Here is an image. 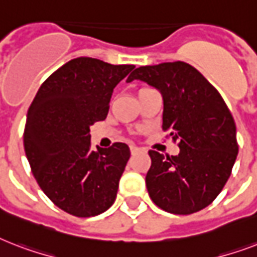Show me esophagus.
I'll return each instance as SVG.
<instances>
[{
  "mask_svg": "<svg viewBox=\"0 0 257 257\" xmlns=\"http://www.w3.org/2000/svg\"><path fill=\"white\" fill-rule=\"evenodd\" d=\"M141 152V148L136 147V145H131V153L132 155H137V153Z\"/></svg>",
  "mask_w": 257,
  "mask_h": 257,
  "instance_id": "34e87169",
  "label": "esophagus"
}]
</instances>
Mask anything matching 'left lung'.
I'll return each instance as SVG.
<instances>
[{
    "instance_id": "obj_1",
    "label": "left lung",
    "mask_w": 257,
    "mask_h": 257,
    "mask_svg": "<svg viewBox=\"0 0 257 257\" xmlns=\"http://www.w3.org/2000/svg\"><path fill=\"white\" fill-rule=\"evenodd\" d=\"M141 80L160 90L163 129L179 141L177 156L149 151L145 183L157 207L191 215L208 207L231 176L239 152L236 124L217 89L183 61L140 66L126 81Z\"/></svg>"
}]
</instances>
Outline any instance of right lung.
Wrapping results in <instances>:
<instances>
[{"mask_svg":"<svg viewBox=\"0 0 257 257\" xmlns=\"http://www.w3.org/2000/svg\"><path fill=\"white\" fill-rule=\"evenodd\" d=\"M132 69L70 60L42 82L28 109L24 148L34 179L70 215L97 216L116 200L131 151L124 143L90 151V125L106 118L113 89Z\"/></svg>","mask_w":257,"mask_h":257,"instance_id":"right-lung-1","label":"right lung"}]
</instances>
